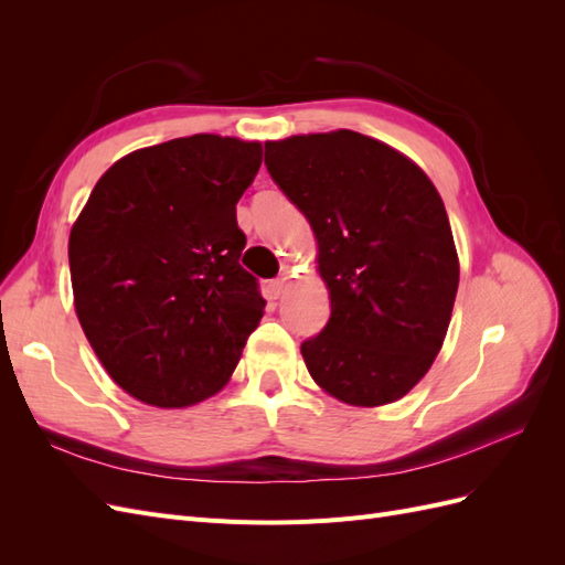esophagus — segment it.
Wrapping results in <instances>:
<instances>
[{
  "mask_svg": "<svg viewBox=\"0 0 565 565\" xmlns=\"http://www.w3.org/2000/svg\"><path fill=\"white\" fill-rule=\"evenodd\" d=\"M285 287H287V276H278L276 280L268 282V292L273 299H278L285 292Z\"/></svg>",
  "mask_w": 565,
  "mask_h": 565,
  "instance_id": "obj_1",
  "label": "esophagus"
}]
</instances>
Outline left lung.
<instances>
[{
  "label": "left lung",
  "mask_w": 565,
  "mask_h": 565,
  "mask_svg": "<svg viewBox=\"0 0 565 565\" xmlns=\"http://www.w3.org/2000/svg\"><path fill=\"white\" fill-rule=\"evenodd\" d=\"M266 167L309 218L332 313L301 344L330 396L377 407L403 398L446 339L459 262L434 183L398 150L358 131L266 143Z\"/></svg>",
  "instance_id": "left-lung-1"
}]
</instances>
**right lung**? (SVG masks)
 I'll use <instances>...</instances> for the list:
<instances>
[{"mask_svg": "<svg viewBox=\"0 0 565 565\" xmlns=\"http://www.w3.org/2000/svg\"><path fill=\"white\" fill-rule=\"evenodd\" d=\"M262 143L195 134L129 152L71 231L75 311L129 396L188 407L226 386L264 316L235 204Z\"/></svg>", "mask_w": 565, "mask_h": 565, "instance_id": "1", "label": "right lung"}]
</instances>
